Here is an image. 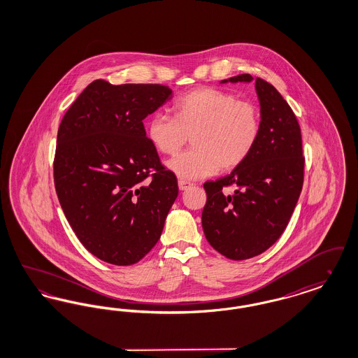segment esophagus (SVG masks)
Masks as SVG:
<instances>
[{
	"mask_svg": "<svg viewBox=\"0 0 358 358\" xmlns=\"http://www.w3.org/2000/svg\"><path fill=\"white\" fill-rule=\"evenodd\" d=\"M193 187V184H190V182H187V181H184V180H180V181H178L180 190H187V187Z\"/></svg>",
	"mask_w": 358,
	"mask_h": 358,
	"instance_id": "1",
	"label": "esophagus"
}]
</instances>
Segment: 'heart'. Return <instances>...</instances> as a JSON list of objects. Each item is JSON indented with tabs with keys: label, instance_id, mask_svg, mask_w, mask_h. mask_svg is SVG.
I'll return each mask as SVG.
<instances>
[{
	"label": "heart",
	"instance_id": "heart-1",
	"mask_svg": "<svg viewBox=\"0 0 358 358\" xmlns=\"http://www.w3.org/2000/svg\"><path fill=\"white\" fill-rule=\"evenodd\" d=\"M174 117L155 113L148 136L159 153H177L192 136L193 148L176 155L168 166L178 177L200 180L238 168L254 152L262 115L255 103L216 88H197L174 104Z\"/></svg>",
	"mask_w": 358,
	"mask_h": 358
}]
</instances>
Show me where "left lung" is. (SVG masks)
<instances>
[{
	"instance_id": "8db88e82",
	"label": "left lung",
	"mask_w": 358,
	"mask_h": 358,
	"mask_svg": "<svg viewBox=\"0 0 358 358\" xmlns=\"http://www.w3.org/2000/svg\"><path fill=\"white\" fill-rule=\"evenodd\" d=\"M252 80L250 73H241L222 83ZM255 88L262 129L254 152L231 174L204 184L205 238L232 260L260 255L280 238L303 185L305 157L296 117L273 85L256 78Z\"/></svg>"
}]
</instances>
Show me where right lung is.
I'll use <instances>...</instances> for the list:
<instances>
[{"instance_id":"1","label":"right lung","mask_w":358,"mask_h":358,"mask_svg":"<svg viewBox=\"0 0 358 358\" xmlns=\"http://www.w3.org/2000/svg\"><path fill=\"white\" fill-rule=\"evenodd\" d=\"M171 98L168 85L99 79L60 123L53 159L59 201L85 250L110 264L130 266L148 255L178 196L177 178L142 122Z\"/></svg>"}]
</instances>
